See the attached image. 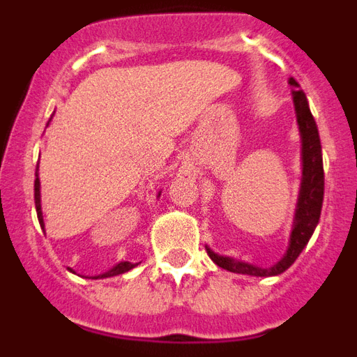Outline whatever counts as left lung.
Listing matches in <instances>:
<instances>
[{"label": "left lung", "mask_w": 357, "mask_h": 357, "mask_svg": "<svg viewBox=\"0 0 357 357\" xmlns=\"http://www.w3.org/2000/svg\"><path fill=\"white\" fill-rule=\"evenodd\" d=\"M288 84L293 87V105H295L296 125H298V134H301L302 143V181L301 189H298V198H296L288 248L275 264L261 268L255 266V264L245 263V261H238L234 257H229V255H220L211 250L209 247H206L211 259L218 266L223 268V270H229V272L252 277H272L286 272L305 248L307 241L313 236L314 229H317L318 220H320L321 202H324V162H321L320 135H318L313 114L309 110L307 98H305L304 91L298 89L301 85L296 84L293 78H289Z\"/></svg>", "instance_id": "obj_1"}]
</instances>
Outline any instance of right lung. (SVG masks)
<instances>
[{"label": "right lung", "instance_id": "1", "mask_svg": "<svg viewBox=\"0 0 357 357\" xmlns=\"http://www.w3.org/2000/svg\"><path fill=\"white\" fill-rule=\"evenodd\" d=\"M50 125V123H48ZM33 198H36V209H37V218H39V223L40 227L44 229V218H43V209H40V181H39V168L36 169V184H33ZM160 197V193H159ZM137 266V263H128V261H121V263L116 264L114 268H110L109 272L105 273H100V275H94L91 279H107V277H114V275H121V273H127L130 272L132 268ZM69 272H73L71 268H68ZM75 273V272H73Z\"/></svg>", "mask_w": 357, "mask_h": 357}]
</instances>
